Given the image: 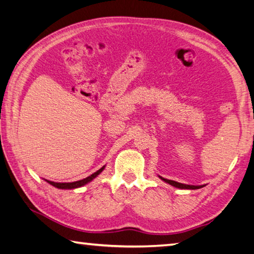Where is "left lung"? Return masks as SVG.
Segmentation results:
<instances>
[{
    "label": "left lung",
    "instance_id": "left-lung-1",
    "mask_svg": "<svg viewBox=\"0 0 254 254\" xmlns=\"http://www.w3.org/2000/svg\"><path fill=\"white\" fill-rule=\"evenodd\" d=\"M163 181H165L169 184H171V186L175 187V188H180V189H189V190H194V189H199V187H194V186H188V184H182V183H179V182H175V181H172V180H168V179H163ZM202 188V187H201Z\"/></svg>",
    "mask_w": 254,
    "mask_h": 254
}]
</instances>
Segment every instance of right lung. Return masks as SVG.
<instances>
[{"instance_id": "right-lung-1", "label": "right lung", "mask_w": 254, "mask_h": 254, "mask_svg": "<svg viewBox=\"0 0 254 254\" xmlns=\"http://www.w3.org/2000/svg\"><path fill=\"white\" fill-rule=\"evenodd\" d=\"M104 167L101 168L98 171L94 172L93 174H91L90 177H87L83 180H80V181H75V182H70V183H57V182H52V181H48L50 184H52L53 187L58 188V189H75V188H80L82 186H84V184L89 183L90 181H92L95 177H98V175L103 171Z\"/></svg>"}]
</instances>
